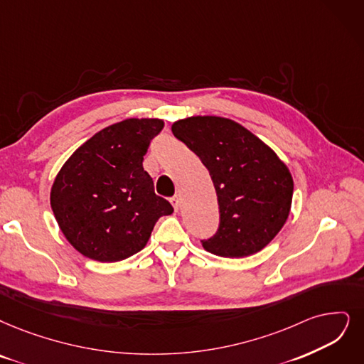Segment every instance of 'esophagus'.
<instances>
[{"label": "esophagus", "mask_w": 364, "mask_h": 364, "mask_svg": "<svg viewBox=\"0 0 364 364\" xmlns=\"http://www.w3.org/2000/svg\"><path fill=\"white\" fill-rule=\"evenodd\" d=\"M171 205H173V208H174V210H178L179 209V206H181V198H179V196H174V197H171Z\"/></svg>", "instance_id": "esophagus-1"}]
</instances>
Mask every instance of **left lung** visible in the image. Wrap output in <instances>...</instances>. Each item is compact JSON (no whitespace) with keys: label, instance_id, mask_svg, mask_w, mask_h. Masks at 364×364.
I'll list each match as a JSON object with an SVG mask.
<instances>
[{"label":"left lung","instance_id":"obj_1","mask_svg":"<svg viewBox=\"0 0 364 364\" xmlns=\"http://www.w3.org/2000/svg\"><path fill=\"white\" fill-rule=\"evenodd\" d=\"M171 132L201 159L215 185L220 228L203 248L225 258L266 248L291 210L294 183L287 164L250 129L221 116H190L173 122Z\"/></svg>","mask_w":364,"mask_h":364}]
</instances>
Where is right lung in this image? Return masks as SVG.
I'll return each mask as SVG.
<instances>
[{
    "mask_svg": "<svg viewBox=\"0 0 364 364\" xmlns=\"http://www.w3.org/2000/svg\"><path fill=\"white\" fill-rule=\"evenodd\" d=\"M163 119L129 118L86 140L58 171L50 206L63 235L77 252L114 263L146 246L155 223L173 213L143 168Z\"/></svg>",
    "mask_w": 364,
    "mask_h": 364,
    "instance_id": "obj_1",
    "label": "right lung"
}]
</instances>
